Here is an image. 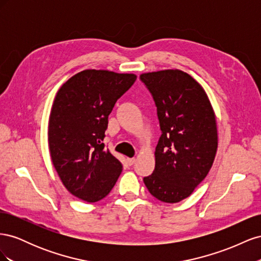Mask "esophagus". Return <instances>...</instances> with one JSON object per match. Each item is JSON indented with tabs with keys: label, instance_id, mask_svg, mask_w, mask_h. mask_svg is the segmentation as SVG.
I'll list each match as a JSON object with an SVG mask.
<instances>
[{
	"label": "esophagus",
	"instance_id": "obj_1",
	"mask_svg": "<svg viewBox=\"0 0 261 261\" xmlns=\"http://www.w3.org/2000/svg\"><path fill=\"white\" fill-rule=\"evenodd\" d=\"M135 161H136L135 158H127V163H128L129 165H133L134 163H135Z\"/></svg>",
	"mask_w": 261,
	"mask_h": 261
}]
</instances>
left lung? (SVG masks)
<instances>
[{
    "mask_svg": "<svg viewBox=\"0 0 261 261\" xmlns=\"http://www.w3.org/2000/svg\"><path fill=\"white\" fill-rule=\"evenodd\" d=\"M154 99L162 135L151 175L144 177L156 199L176 203L207 176L218 149L216 114L202 86L180 69L143 73Z\"/></svg>",
    "mask_w": 261,
    "mask_h": 261,
    "instance_id": "obj_1",
    "label": "left lung"
}]
</instances>
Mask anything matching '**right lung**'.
<instances>
[{"mask_svg":"<svg viewBox=\"0 0 261 261\" xmlns=\"http://www.w3.org/2000/svg\"><path fill=\"white\" fill-rule=\"evenodd\" d=\"M135 74L85 69L61 86L49 117L51 160L67 191L87 202L111 192L123 170L105 148L108 117L135 83Z\"/></svg>","mask_w":261,"mask_h":261,"instance_id":"1","label":"right lung"}]
</instances>
